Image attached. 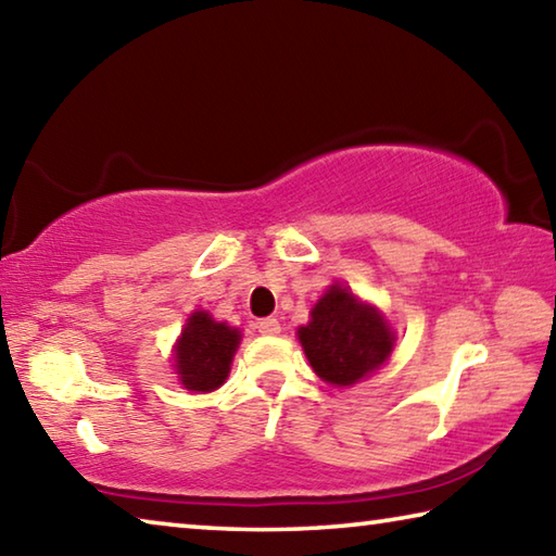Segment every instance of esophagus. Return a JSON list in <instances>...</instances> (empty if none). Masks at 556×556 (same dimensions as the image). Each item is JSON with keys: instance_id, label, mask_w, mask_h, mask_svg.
Wrapping results in <instances>:
<instances>
[{"instance_id": "obj_1", "label": "esophagus", "mask_w": 556, "mask_h": 556, "mask_svg": "<svg viewBox=\"0 0 556 556\" xmlns=\"http://www.w3.org/2000/svg\"><path fill=\"white\" fill-rule=\"evenodd\" d=\"M255 328H257L262 336H277L281 331V326H279L277 318H262V321H257Z\"/></svg>"}]
</instances>
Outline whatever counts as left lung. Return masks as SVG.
Wrapping results in <instances>:
<instances>
[{
  "label": "left lung",
  "mask_w": 556,
  "mask_h": 556,
  "mask_svg": "<svg viewBox=\"0 0 556 556\" xmlns=\"http://www.w3.org/2000/svg\"><path fill=\"white\" fill-rule=\"evenodd\" d=\"M299 341L318 378L343 388L388 361L394 336L372 306L333 285L318 299L312 321L299 328Z\"/></svg>",
  "instance_id": "obj_1"
}]
</instances>
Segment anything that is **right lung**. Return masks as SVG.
Wrapping results in <instances>:
<instances>
[{"label":"right lung","mask_w":556,"mask_h":556,"mask_svg":"<svg viewBox=\"0 0 556 556\" xmlns=\"http://www.w3.org/2000/svg\"><path fill=\"white\" fill-rule=\"evenodd\" d=\"M240 331L213 321L208 312H195L176 348V370L186 390L211 392L220 388L230 372L232 355L238 351Z\"/></svg>","instance_id":"right-lung-1"}]
</instances>
